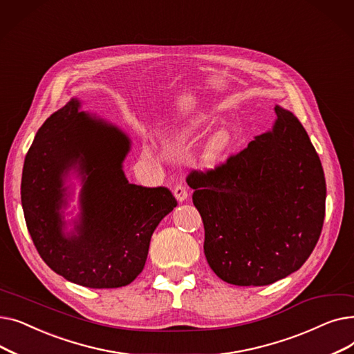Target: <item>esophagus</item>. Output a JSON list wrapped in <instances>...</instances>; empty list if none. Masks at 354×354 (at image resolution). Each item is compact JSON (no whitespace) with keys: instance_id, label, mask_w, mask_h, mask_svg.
Wrapping results in <instances>:
<instances>
[{"instance_id":"obj_1","label":"esophagus","mask_w":354,"mask_h":354,"mask_svg":"<svg viewBox=\"0 0 354 354\" xmlns=\"http://www.w3.org/2000/svg\"><path fill=\"white\" fill-rule=\"evenodd\" d=\"M174 195H175V198L179 202H183L185 199L188 198V189H187V187H185L183 183H178L176 187L174 188Z\"/></svg>"}]
</instances>
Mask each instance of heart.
Wrapping results in <instances>:
<instances>
[{
    "label": "heart",
    "instance_id": "obj_1",
    "mask_svg": "<svg viewBox=\"0 0 354 354\" xmlns=\"http://www.w3.org/2000/svg\"><path fill=\"white\" fill-rule=\"evenodd\" d=\"M225 145H227V140H225V138H222V139H221V146L224 147ZM147 152H153V149H152V147H149V149H147Z\"/></svg>",
    "mask_w": 354,
    "mask_h": 354
}]
</instances>
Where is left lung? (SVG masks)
I'll use <instances>...</instances> for the list:
<instances>
[{"label": "left lung", "instance_id": "1", "mask_svg": "<svg viewBox=\"0 0 354 354\" xmlns=\"http://www.w3.org/2000/svg\"><path fill=\"white\" fill-rule=\"evenodd\" d=\"M275 123L215 169L194 171V205L212 271L234 286H268L299 270L320 238L326 179L306 129L275 106Z\"/></svg>", "mask_w": 354, "mask_h": 354}]
</instances>
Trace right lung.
<instances>
[{"label": "right lung", "instance_id": "add662e5", "mask_svg": "<svg viewBox=\"0 0 354 354\" xmlns=\"http://www.w3.org/2000/svg\"><path fill=\"white\" fill-rule=\"evenodd\" d=\"M79 109L71 99L37 132L23 167L24 218L54 272L83 287L118 288L142 272L153 231L178 203L167 188L129 183V136ZM70 170L81 176L82 189L80 218L67 233L62 208Z\"/></svg>", "mask_w": 354, "mask_h": 354}]
</instances>
